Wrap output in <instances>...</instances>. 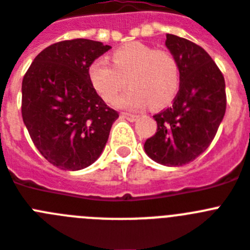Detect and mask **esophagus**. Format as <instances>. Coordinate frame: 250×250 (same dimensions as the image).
<instances>
[{"label": "esophagus", "mask_w": 250, "mask_h": 250, "mask_svg": "<svg viewBox=\"0 0 250 250\" xmlns=\"http://www.w3.org/2000/svg\"><path fill=\"white\" fill-rule=\"evenodd\" d=\"M122 117H123V118H125L127 119V121H129V122H135V121H137V118H138V115H136V114H131V113H122Z\"/></svg>", "instance_id": "34e87169"}]
</instances>
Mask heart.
Segmentation results:
<instances>
[{
    "label": "heart",
    "mask_w": 250,
    "mask_h": 250,
    "mask_svg": "<svg viewBox=\"0 0 250 250\" xmlns=\"http://www.w3.org/2000/svg\"><path fill=\"white\" fill-rule=\"evenodd\" d=\"M113 66L104 58H96L87 68L95 91L108 103H113L128 79L131 89L117 99L125 109H141L147 103L152 108L167 105L179 87V68L170 53L144 43H129L115 49Z\"/></svg>",
    "instance_id": "heart-1"
}]
</instances>
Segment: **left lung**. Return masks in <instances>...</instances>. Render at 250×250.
<instances>
[{
  "mask_svg": "<svg viewBox=\"0 0 250 250\" xmlns=\"http://www.w3.org/2000/svg\"><path fill=\"white\" fill-rule=\"evenodd\" d=\"M165 45L179 68L173 105L154 115L157 129L144 148L167 167H182L205 152L226 110L225 80L209 54L196 43L167 34Z\"/></svg>",
  "mask_w": 250,
  "mask_h": 250,
  "instance_id": "obj_1",
  "label": "left lung"
}]
</instances>
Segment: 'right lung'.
<instances>
[{"label":"right lung","mask_w":250,"mask_h":250,"mask_svg":"<svg viewBox=\"0 0 250 250\" xmlns=\"http://www.w3.org/2000/svg\"><path fill=\"white\" fill-rule=\"evenodd\" d=\"M109 49L90 39L58 42L38 54L22 79L24 125L39 152L60 169L93 164L119 117L87 75L90 63Z\"/></svg>","instance_id":"add662e5"}]
</instances>
